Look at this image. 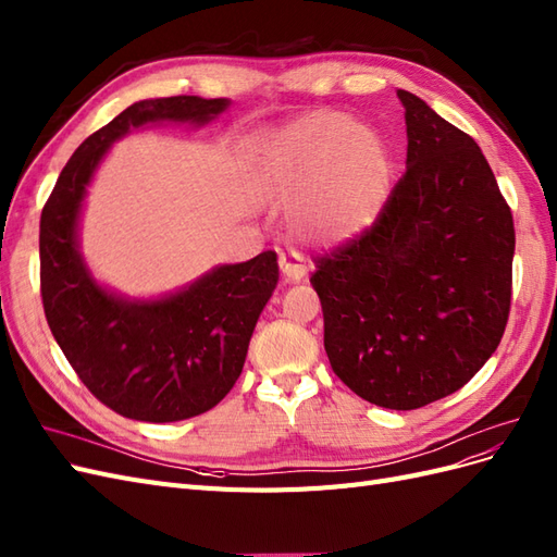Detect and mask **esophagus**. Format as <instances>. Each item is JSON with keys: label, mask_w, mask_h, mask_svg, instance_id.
I'll list each match as a JSON object with an SVG mask.
<instances>
[{"label": "esophagus", "mask_w": 557, "mask_h": 557, "mask_svg": "<svg viewBox=\"0 0 557 557\" xmlns=\"http://www.w3.org/2000/svg\"><path fill=\"white\" fill-rule=\"evenodd\" d=\"M280 273H282V280L284 282H300L306 277V263L304 259L298 257V253H280Z\"/></svg>", "instance_id": "esophagus-1"}]
</instances>
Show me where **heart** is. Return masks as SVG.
Wrapping results in <instances>:
<instances>
[{
  "label": "heart",
  "mask_w": 557,
  "mask_h": 557,
  "mask_svg": "<svg viewBox=\"0 0 557 557\" xmlns=\"http://www.w3.org/2000/svg\"><path fill=\"white\" fill-rule=\"evenodd\" d=\"M253 182L268 198H296L292 226L306 240L367 231L392 188L387 147L333 111H314L261 139Z\"/></svg>",
  "instance_id": "heart-1"
}]
</instances>
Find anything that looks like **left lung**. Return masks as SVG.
I'll return each instance as SVG.
<instances>
[{"instance_id":"1","label":"left lung","mask_w":557,"mask_h":557,"mask_svg":"<svg viewBox=\"0 0 557 557\" xmlns=\"http://www.w3.org/2000/svg\"><path fill=\"white\" fill-rule=\"evenodd\" d=\"M406 172L355 240L317 259L331 369L361 399L412 410L481 371L511 310L513 216L481 147L418 95Z\"/></svg>"}]
</instances>
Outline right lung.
<instances>
[{"mask_svg":"<svg viewBox=\"0 0 557 557\" xmlns=\"http://www.w3.org/2000/svg\"><path fill=\"white\" fill-rule=\"evenodd\" d=\"M231 100H141L92 133L62 168L39 224L41 300L62 355L92 396L139 422H177L214 408L240 377L249 338L277 287V253L216 265L182 292L131 300L95 282L78 251L86 188L109 147L147 123L205 125Z\"/></svg>","mask_w":557,"mask_h":557,"instance_id":"add662e5","label":"right lung"}]
</instances>
